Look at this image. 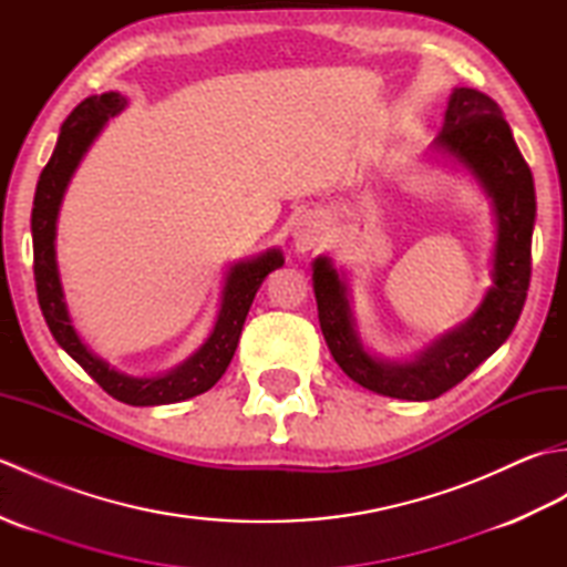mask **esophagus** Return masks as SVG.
<instances>
[{
    "instance_id": "1",
    "label": "esophagus",
    "mask_w": 567,
    "mask_h": 567,
    "mask_svg": "<svg viewBox=\"0 0 567 567\" xmlns=\"http://www.w3.org/2000/svg\"><path fill=\"white\" fill-rule=\"evenodd\" d=\"M323 238V221L319 216H305L299 219V224L295 226V246L297 250H311L315 246L321 244Z\"/></svg>"
}]
</instances>
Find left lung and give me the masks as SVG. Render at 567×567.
<instances>
[{
    "label": "left lung",
    "instance_id": "obj_1",
    "mask_svg": "<svg viewBox=\"0 0 567 567\" xmlns=\"http://www.w3.org/2000/svg\"><path fill=\"white\" fill-rule=\"evenodd\" d=\"M431 151L473 175L495 212L492 287L473 317L414 358H380L360 341L346 272L336 270L329 256L311 262L321 333L336 363L365 390L406 402L436 400L495 353L519 321L532 280L534 177L499 104L477 90L455 87Z\"/></svg>",
    "mask_w": 567,
    "mask_h": 567
}]
</instances>
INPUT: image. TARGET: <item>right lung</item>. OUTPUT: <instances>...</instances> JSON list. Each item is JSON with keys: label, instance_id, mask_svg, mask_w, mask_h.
<instances>
[{"label": "right lung", "instance_id": "add662e5", "mask_svg": "<svg viewBox=\"0 0 567 567\" xmlns=\"http://www.w3.org/2000/svg\"><path fill=\"white\" fill-rule=\"evenodd\" d=\"M128 100L118 92L92 94L80 102L75 110L60 126V136L51 161L43 167L35 185L33 212H31V236H33V277L39 305L58 346L75 360L82 370L112 394L114 400L131 406H158L189 400L202 392L212 390L221 380L228 363L236 353V346L244 331L248 309L256 299V292L265 277L272 270L282 268L285 258L280 248H270L256 258L238 260L226 270L221 302L216 311V321L195 353L177 368L161 372L153 378H134L126 372L112 368L104 358L92 353L80 339L78 329L72 327V317L68 311L63 282H60L58 258H55V234H58V214L63 204L65 189L75 175L80 161L90 146L102 134L112 116L124 112Z\"/></svg>", "mask_w": 567, "mask_h": 567}]
</instances>
